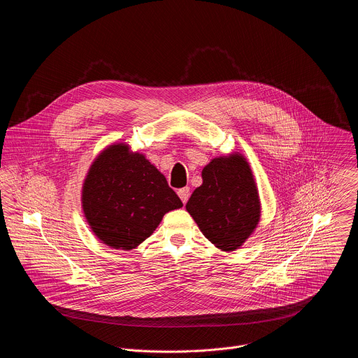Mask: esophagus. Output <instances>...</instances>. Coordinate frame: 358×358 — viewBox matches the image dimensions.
I'll return each instance as SVG.
<instances>
[{"label": "esophagus", "instance_id": "obj_1", "mask_svg": "<svg viewBox=\"0 0 358 358\" xmlns=\"http://www.w3.org/2000/svg\"><path fill=\"white\" fill-rule=\"evenodd\" d=\"M178 196H179V199L182 200V203L186 204L187 200H189V197H190V189H189V187L179 189V190H178Z\"/></svg>", "mask_w": 358, "mask_h": 358}]
</instances>
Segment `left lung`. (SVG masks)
Masks as SVG:
<instances>
[{
    "label": "left lung",
    "mask_w": 358,
    "mask_h": 358,
    "mask_svg": "<svg viewBox=\"0 0 358 358\" xmlns=\"http://www.w3.org/2000/svg\"><path fill=\"white\" fill-rule=\"evenodd\" d=\"M203 185L186 210L205 237L219 250L233 252L252 234L260 220V199L250 162L241 153L219 155L205 165Z\"/></svg>",
    "instance_id": "obj_1"
}]
</instances>
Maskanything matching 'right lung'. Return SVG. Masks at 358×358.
Returning <instances> with one entry per match:
<instances>
[{
  "mask_svg": "<svg viewBox=\"0 0 358 358\" xmlns=\"http://www.w3.org/2000/svg\"><path fill=\"white\" fill-rule=\"evenodd\" d=\"M81 205L99 241L121 251L136 248L166 212L183 206L146 155L127 143L108 145L96 155L83 183Z\"/></svg>",
  "mask_w": 358,
  "mask_h": 358,
  "instance_id": "right-lung-1",
  "label": "right lung"
}]
</instances>
